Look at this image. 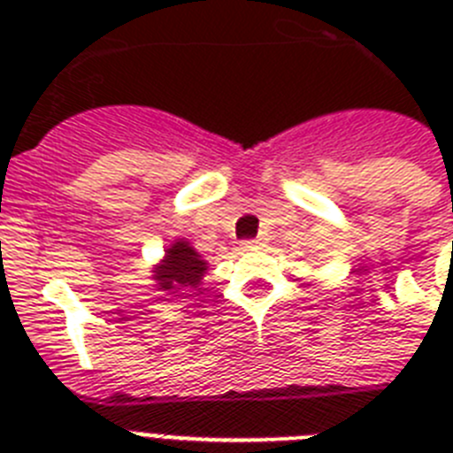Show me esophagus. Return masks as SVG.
Here are the masks:
<instances>
[{
  "label": "esophagus",
  "instance_id": "obj_1",
  "mask_svg": "<svg viewBox=\"0 0 453 453\" xmlns=\"http://www.w3.org/2000/svg\"><path fill=\"white\" fill-rule=\"evenodd\" d=\"M256 247H258V240H245V242H242V250L245 251L256 250Z\"/></svg>",
  "mask_w": 453,
  "mask_h": 453
}]
</instances>
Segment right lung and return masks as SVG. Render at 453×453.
<instances>
[{"label": "right lung", "mask_w": 453, "mask_h": 453, "mask_svg": "<svg viewBox=\"0 0 453 453\" xmlns=\"http://www.w3.org/2000/svg\"><path fill=\"white\" fill-rule=\"evenodd\" d=\"M206 272V261L188 245L186 240H179L165 254V261L156 267L154 279L161 290H186L197 288Z\"/></svg>", "instance_id": "add662e5"}]
</instances>
